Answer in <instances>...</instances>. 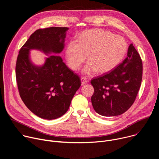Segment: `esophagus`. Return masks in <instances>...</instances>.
Returning a JSON list of instances; mask_svg holds the SVG:
<instances>
[{"label": "esophagus", "mask_w": 159, "mask_h": 159, "mask_svg": "<svg viewBox=\"0 0 159 159\" xmlns=\"http://www.w3.org/2000/svg\"><path fill=\"white\" fill-rule=\"evenodd\" d=\"M80 80H81V84H82V85H84L85 84H86V83L87 82V79L85 78V77H81Z\"/></svg>", "instance_id": "1"}]
</instances>
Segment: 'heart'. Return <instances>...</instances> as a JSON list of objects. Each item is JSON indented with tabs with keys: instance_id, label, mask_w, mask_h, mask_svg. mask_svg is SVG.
Segmentation results:
<instances>
[{
	"instance_id": "1",
	"label": "heart",
	"mask_w": 159,
	"mask_h": 159,
	"mask_svg": "<svg viewBox=\"0 0 159 159\" xmlns=\"http://www.w3.org/2000/svg\"><path fill=\"white\" fill-rule=\"evenodd\" d=\"M125 39L101 29L82 33L77 40H70L65 50L68 65L74 70L80 69L87 55L89 61L83 72L89 75L98 71L108 72L117 66L127 52Z\"/></svg>"
}]
</instances>
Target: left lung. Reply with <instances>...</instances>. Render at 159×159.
Returning a JSON list of instances; mask_svg holds the SVG:
<instances>
[{
	"label": "left lung",
	"mask_w": 159,
	"mask_h": 159,
	"mask_svg": "<svg viewBox=\"0 0 159 159\" xmlns=\"http://www.w3.org/2000/svg\"><path fill=\"white\" fill-rule=\"evenodd\" d=\"M142 71L140 56L130 44L127 57L121 64L90 81L94 89L91 102L95 111L103 116H116L126 112L137 96Z\"/></svg>",
	"instance_id": "obj_1"
}]
</instances>
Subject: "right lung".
Listing matches in <instances>:
<instances>
[{"label": "right lung", "instance_id": "1", "mask_svg": "<svg viewBox=\"0 0 159 159\" xmlns=\"http://www.w3.org/2000/svg\"><path fill=\"white\" fill-rule=\"evenodd\" d=\"M68 30L60 27L37 30L17 56L16 77L19 95L26 107L43 119L54 120L63 116L81 82L60 56H49L43 65L36 66L31 61L30 52L38 50L46 55L61 53Z\"/></svg>", "mask_w": 159, "mask_h": 159}]
</instances>
